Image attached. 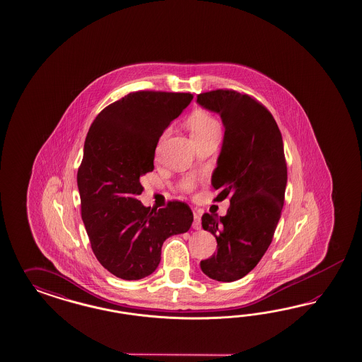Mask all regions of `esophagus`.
I'll return each mask as SVG.
<instances>
[{
	"mask_svg": "<svg viewBox=\"0 0 362 362\" xmlns=\"http://www.w3.org/2000/svg\"><path fill=\"white\" fill-rule=\"evenodd\" d=\"M192 227H194L195 230H200V228H202V220H200V214H197V212L194 214V223H192Z\"/></svg>",
	"mask_w": 362,
	"mask_h": 362,
	"instance_id": "obj_1",
	"label": "esophagus"
}]
</instances>
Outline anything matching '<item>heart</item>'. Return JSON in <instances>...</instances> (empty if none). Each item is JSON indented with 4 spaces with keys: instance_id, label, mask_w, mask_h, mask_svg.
<instances>
[{
    "instance_id": "heart-1",
    "label": "heart",
    "mask_w": 362,
    "mask_h": 362,
    "mask_svg": "<svg viewBox=\"0 0 362 362\" xmlns=\"http://www.w3.org/2000/svg\"><path fill=\"white\" fill-rule=\"evenodd\" d=\"M188 127H189V132L192 138L197 141V139H202L204 136H207L212 132H219L220 126L219 122L216 121L209 112L207 111H203V110H197L195 112H192L188 118ZM167 132H163L160 141H163Z\"/></svg>"
}]
</instances>
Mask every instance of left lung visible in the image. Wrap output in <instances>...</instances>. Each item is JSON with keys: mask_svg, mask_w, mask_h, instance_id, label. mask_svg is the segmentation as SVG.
<instances>
[{"mask_svg": "<svg viewBox=\"0 0 362 362\" xmlns=\"http://www.w3.org/2000/svg\"><path fill=\"white\" fill-rule=\"evenodd\" d=\"M197 103L219 112L224 123L212 186L218 189L214 200L230 199L226 216H202L218 247L200 268L211 279L230 283L250 274L274 239L286 187L284 144L269 110L248 94L219 88L197 94Z\"/></svg>", "mask_w": 362, "mask_h": 362, "instance_id": "left-lung-1", "label": "left lung"}]
</instances>
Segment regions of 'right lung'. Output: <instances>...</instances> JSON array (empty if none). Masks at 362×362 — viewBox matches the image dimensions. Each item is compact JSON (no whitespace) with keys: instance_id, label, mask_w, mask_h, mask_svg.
<instances>
[{"instance_id":"right-lung-1","label":"right lung","mask_w":362,"mask_h":362,"mask_svg":"<svg viewBox=\"0 0 362 362\" xmlns=\"http://www.w3.org/2000/svg\"><path fill=\"white\" fill-rule=\"evenodd\" d=\"M192 98L189 93L134 91L102 110L90 126L77 174L81 215L99 263L123 280L153 274L165 239L185 233L194 221L185 202L156 209L138 200L141 176L153 170L160 135Z\"/></svg>"}]
</instances>
